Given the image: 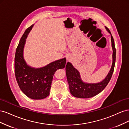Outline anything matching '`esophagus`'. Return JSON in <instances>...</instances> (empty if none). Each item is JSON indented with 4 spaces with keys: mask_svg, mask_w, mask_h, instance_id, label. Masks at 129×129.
<instances>
[{
    "mask_svg": "<svg viewBox=\"0 0 129 129\" xmlns=\"http://www.w3.org/2000/svg\"><path fill=\"white\" fill-rule=\"evenodd\" d=\"M67 60L68 61H70V58L69 57H67Z\"/></svg>",
    "mask_w": 129,
    "mask_h": 129,
    "instance_id": "1",
    "label": "esophagus"
}]
</instances>
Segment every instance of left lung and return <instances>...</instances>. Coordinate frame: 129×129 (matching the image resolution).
I'll use <instances>...</instances> for the list:
<instances>
[{"label":"left lung","instance_id":"obj_1","mask_svg":"<svg viewBox=\"0 0 129 129\" xmlns=\"http://www.w3.org/2000/svg\"><path fill=\"white\" fill-rule=\"evenodd\" d=\"M108 32L111 34V45L113 50L112 64L110 72L106 77L99 83H87L82 81L79 71L73 67L70 62H67L66 67V76L69 86V90L71 94L75 97L82 99L90 98L99 94L106 87L110 81L113 72L116 61V48L115 42L111 33L107 27H105Z\"/></svg>","mask_w":129,"mask_h":129}]
</instances>
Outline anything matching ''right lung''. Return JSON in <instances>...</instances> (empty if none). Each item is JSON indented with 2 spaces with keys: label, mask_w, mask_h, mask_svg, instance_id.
Returning <instances> with one entry per match:
<instances>
[{
  "label": "right lung",
  "mask_w": 129,
  "mask_h": 129,
  "mask_svg": "<svg viewBox=\"0 0 129 129\" xmlns=\"http://www.w3.org/2000/svg\"><path fill=\"white\" fill-rule=\"evenodd\" d=\"M33 25L28 27L21 38L14 58L15 78L21 90L29 98L41 100L49 96L53 76L57 69L64 68L66 58L56 60L40 68H32L27 64L24 56V45L27 35Z\"/></svg>",
  "instance_id": "1"
}]
</instances>
